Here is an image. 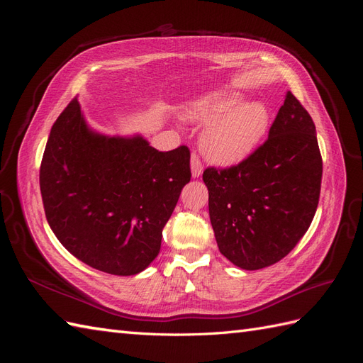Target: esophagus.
Wrapping results in <instances>:
<instances>
[{
    "label": "esophagus",
    "mask_w": 363,
    "mask_h": 363,
    "mask_svg": "<svg viewBox=\"0 0 363 363\" xmlns=\"http://www.w3.org/2000/svg\"><path fill=\"white\" fill-rule=\"evenodd\" d=\"M191 169H192V177H200V175L203 174V162L195 151L191 156Z\"/></svg>",
    "instance_id": "1"
}]
</instances>
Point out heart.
Here are the masks:
<instances>
[{
	"instance_id": "1",
	"label": "heart",
	"mask_w": 363,
	"mask_h": 363,
	"mask_svg": "<svg viewBox=\"0 0 363 363\" xmlns=\"http://www.w3.org/2000/svg\"><path fill=\"white\" fill-rule=\"evenodd\" d=\"M188 118L208 124L201 138L204 155L218 164H235L255 151L269 128V111L259 101L242 103L238 92L201 98L188 107Z\"/></svg>"
}]
</instances>
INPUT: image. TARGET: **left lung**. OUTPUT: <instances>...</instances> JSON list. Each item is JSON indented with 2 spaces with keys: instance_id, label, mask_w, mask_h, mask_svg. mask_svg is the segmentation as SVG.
<instances>
[{
  "instance_id": "1",
  "label": "left lung",
  "mask_w": 363,
  "mask_h": 363,
  "mask_svg": "<svg viewBox=\"0 0 363 363\" xmlns=\"http://www.w3.org/2000/svg\"><path fill=\"white\" fill-rule=\"evenodd\" d=\"M321 179L315 124L288 92L260 147L233 167L203 172L219 251L248 271L288 256L311 227Z\"/></svg>"
}]
</instances>
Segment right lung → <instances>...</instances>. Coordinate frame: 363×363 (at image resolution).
<instances>
[{"instance_id": "obj_1", "label": "right lung", "mask_w": 363, "mask_h": 363, "mask_svg": "<svg viewBox=\"0 0 363 363\" xmlns=\"http://www.w3.org/2000/svg\"><path fill=\"white\" fill-rule=\"evenodd\" d=\"M189 180L188 147L159 151L140 136L98 135L77 98L52 124L39 172L43 211L60 244L113 276H135L157 257Z\"/></svg>"}]
</instances>
